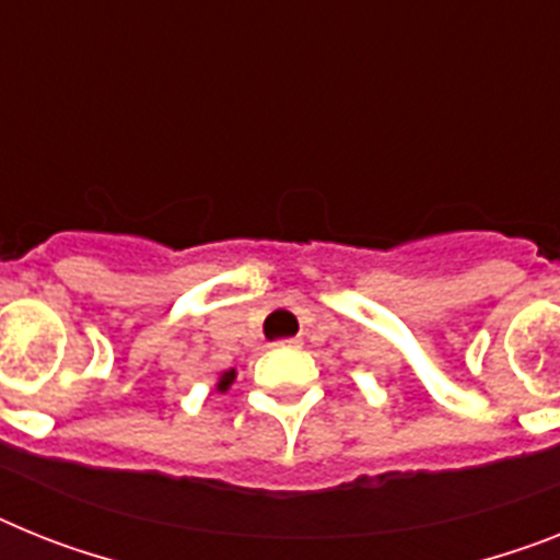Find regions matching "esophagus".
Instances as JSON below:
<instances>
[{
    "instance_id": "1",
    "label": "esophagus",
    "mask_w": 560,
    "mask_h": 560,
    "mask_svg": "<svg viewBox=\"0 0 560 560\" xmlns=\"http://www.w3.org/2000/svg\"><path fill=\"white\" fill-rule=\"evenodd\" d=\"M276 347H302V338H284V341H279Z\"/></svg>"
}]
</instances>
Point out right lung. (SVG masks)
<instances>
[{"instance_id":"add662e5","label":"right lung","mask_w":560,"mask_h":560,"mask_svg":"<svg viewBox=\"0 0 560 560\" xmlns=\"http://www.w3.org/2000/svg\"><path fill=\"white\" fill-rule=\"evenodd\" d=\"M233 378H236V370H224V373L219 375V384H215V387H219V393H224V389L233 384Z\"/></svg>"}]
</instances>
